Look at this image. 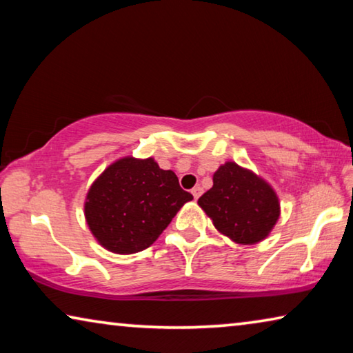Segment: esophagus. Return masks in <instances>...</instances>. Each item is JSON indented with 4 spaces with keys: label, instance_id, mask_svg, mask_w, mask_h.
<instances>
[{
    "label": "esophagus",
    "instance_id": "34e87169",
    "mask_svg": "<svg viewBox=\"0 0 353 353\" xmlns=\"http://www.w3.org/2000/svg\"><path fill=\"white\" fill-rule=\"evenodd\" d=\"M191 194H193L194 199H198L199 196L202 194V188H201V187H194L193 190H191Z\"/></svg>",
    "mask_w": 353,
    "mask_h": 353
}]
</instances>
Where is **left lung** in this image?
<instances>
[{
	"mask_svg": "<svg viewBox=\"0 0 353 353\" xmlns=\"http://www.w3.org/2000/svg\"><path fill=\"white\" fill-rule=\"evenodd\" d=\"M198 204L221 234L238 244L265 240L280 216L279 198L271 185L235 162L219 166L213 187Z\"/></svg>",
	"mask_w": 353,
	"mask_h": 353,
	"instance_id": "8db88e82",
	"label": "left lung"
}]
</instances>
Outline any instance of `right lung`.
<instances>
[{"label":"right lung","instance_id":"add662e5","mask_svg":"<svg viewBox=\"0 0 353 353\" xmlns=\"http://www.w3.org/2000/svg\"><path fill=\"white\" fill-rule=\"evenodd\" d=\"M191 199L174 172L160 170L152 157H123L92 183L83 212L101 246L135 254L151 246Z\"/></svg>","mask_w":353,"mask_h":353}]
</instances>
